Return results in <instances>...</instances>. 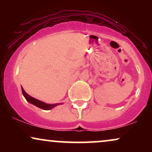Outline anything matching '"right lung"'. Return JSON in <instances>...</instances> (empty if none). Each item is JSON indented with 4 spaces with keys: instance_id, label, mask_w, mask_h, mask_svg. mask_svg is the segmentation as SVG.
<instances>
[{
    "instance_id": "right-lung-1",
    "label": "right lung",
    "mask_w": 152,
    "mask_h": 152,
    "mask_svg": "<svg viewBox=\"0 0 152 152\" xmlns=\"http://www.w3.org/2000/svg\"><path fill=\"white\" fill-rule=\"evenodd\" d=\"M21 89H22V93L23 95L24 96L25 99H26L27 102H28L31 104H34V106H37V107L40 108V109H43V110H50L53 108L56 107V106L60 105V104H62L63 103H61V104H46V103L41 102V101L38 100V99L34 98V97L31 96L30 95H28L26 92L24 91L23 87L21 86Z\"/></svg>"
}]
</instances>
